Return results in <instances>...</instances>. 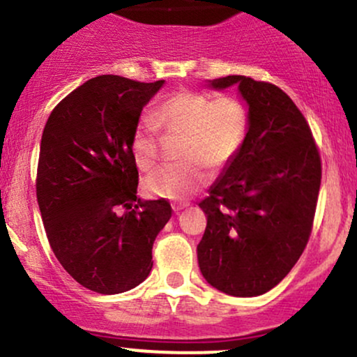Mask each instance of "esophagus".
<instances>
[{
  "mask_svg": "<svg viewBox=\"0 0 357 357\" xmlns=\"http://www.w3.org/2000/svg\"><path fill=\"white\" fill-rule=\"evenodd\" d=\"M188 204H190V203H186V202H174L173 204H171V206H173L174 213H179L181 210H184V208H186Z\"/></svg>",
  "mask_w": 357,
  "mask_h": 357,
  "instance_id": "esophagus-1",
  "label": "esophagus"
}]
</instances>
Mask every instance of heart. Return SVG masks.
Here are the masks:
<instances>
[{
  "label": "heart",
  "instance_id": "obj_1",
  "mask_svg": "<svg viewBox=\"0 0 357 357\" xmlns=\"http://www.w3.org/2000/svg\"><path fill=\"white\" fill-rule=\"evenodd\" d=\"M162 134L183 137L178 165L147 176L144 186L155 196L190 198L238 158L250 130V110L238 97H213L196 90H179L165 99L153 116L134 129L130 149L141 169H151L161 155Z\"/></svg>",
  "mask_w": 357,
  "mask_h": 357
}]
</instances>
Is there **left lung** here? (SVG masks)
<instances>
[{"instance_id": "8db88e82", "label": "left lung", "mask_w": 357, "mask_h": 357, "mask_svg": "<svg viewBox=\"0 0 357 357\" xmlns=\"http://www.w3.org/2000/svg\"><path fill=\"white\" fill-rule=\"evenodd\" d=\"M235 84L248 104L250 130L238 158L199 203L206 230L198 261L215 289L255 297L284 280L305 250L322 165L312 130L284 90L243 75L211 87Z\"/></svg>"}]
</instances>
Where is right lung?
<instances>
[{"mask_svg": "<svg viewBox=\"0 0 357 357\" xmlns=\"http://www.w3.org/2000/svg\"><path fill=\"white\" fill-rule=\"evenodd\" d=\"M162 84L99 75L45 124L36 169L45 231L61 267L92 292L121 294L146 280L155 236L171 218L166 199L136 196L130 149L142 107Z\"/></svg>", "mask_w": 357, "mask_h": 357, "instance_id": "obj_1", "label": "right lung"}]
</instances>
